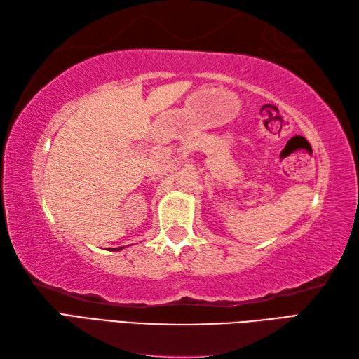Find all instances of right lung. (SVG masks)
<instances>
[{
  "mask_svg": "<svg viewBox=\"0 0 359 359\" xmlns=\"http://www.w3.org/2000/svg\"><path fill=\"white\" fill-rule=\"evenodd\" d=\"M125 247H118V248H112V251H120V250H123Z\"/></svg>",
  "mask_w": 359,
  "mask_h": 359,
  "instance_id": "add662e5",
  "label": "right lung"
}]
</instances>
